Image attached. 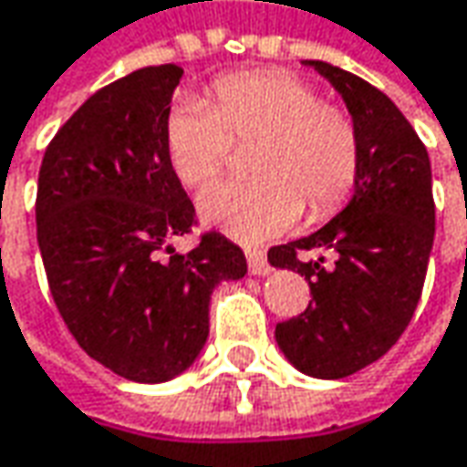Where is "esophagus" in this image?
I'll use <instances>...</instances> for the list:
<instances>
[{"mask_svg": "<svg viewBox=\"0 0 467 467\" xmlns=\"http://www.w3.org/2000/svg\"><path fill=\"white\" fill-rule=\"evenodd\" d=\"M246 265H249V273H254V275H267L270 273L267 257L260 249H246Z\"/></svg>", "mask_w": 467, "mask_h": 467, "instance_id": "34e87169", "label": "esophagus"}]
</instances>
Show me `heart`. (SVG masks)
Segmentation results:
<instances>
[{
    "instance_id": "b5f03b06",
    "label": "heart",
    "mask_w": 467,
    "mask_h": 467,
    "mask_svg": "<svg viewBox=\"0 0 467 467\" xmlns=\"http://www.w3.org/2000/svg\"><path fill=\"white\" fill-rule=\"evenodd\" d=\"M210 106L182 100L166 117V155L189 189L207 187L234 145L260 142L254 182H225L200 197L202 221L246 244L296 223L306 205L327 218L348 202L361 171V140L346 109L322 100L312 82L285 69L225 75Z\"/></svg>"
}]
</instances>
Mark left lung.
Masks as SVG:
<instances>
[{"mask_svg":"<svg viewBox=\"0 0 467 467\" xmlns=\"http://www.w3.org/2000/svg\"><path fill=\"white\" fill-rule=\"evenodd\" d=\"M304 64L346 100L361 140V171L350 202L330 223L267 252L273 267L301 273L312 288L309 306L278 322L275 340L298 371L343 379L382 358L416 312L434 244L431 163L382 90L327 62ZM304 251L323 257L301 261Z\"/></svg>","mask_w":467,"mask_h":467,"instance_id":"1","label":"left lung"}]
</instances>
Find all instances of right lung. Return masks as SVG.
<instances>
[{
  "instance_id": "right-lung-1",
  "label": "right lung",
  "mask_w": 467,
  "mask_h": 467,
  "mask_svg": "<svg viewBox=\"0 0 467 467\" xmlns=\"http://www.w3.org/2000/svg\"><path fill=\"white\" fill-rule=\"evenodd\" d=\"M184 69L142 67L82 103L48 142L36 228L54 304L99 364L132 382H166L205 346L221 280L246 273L242 246L197 223L166 155V117Z\"/></svg>"
}]
</instances>
